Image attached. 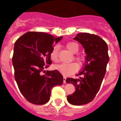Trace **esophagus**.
<instances>
[{"label": "esophagus", "instance_id": "esophagus-1", "mask_svg": "<svg viewBox=\"0 0 121 121\" xmlns=\"http://www.w3.org/2000/svg\"><path fill=\"white\" fill-rule=\"evenodd\" d=\"M66 77L65 76H63V82L66 83Z\"/></svg>", "mask_w": 121, "mask_h": 121}]
</instances>
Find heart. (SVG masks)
I'll return each instance as SVG.
<instances>
[{"label": "heart", "instance_id": "obj_1", "mask_svg": "<svg viewBox=\"0 0 121 121\" xmlns=\"http://www.w3.org/2000/svg\"><path fill=\"white\" fill-rule=\"evenodd\" d=\"M66 48L70 51L72 53H77L79 50V45L75 42H68L66 44ZM58 46H55L52 49L50 56L52 60L55 62H58L59 60L58 58ZM77 58L80 63L84 62L85 58L83 56H77ZM56 69L58 70L61 73L64 75H70L71 74L74 73L78 70L79 66L78 64L75 63H61L56 66Z\"/></svg>", "mask_w": 121, "mask_h": 121}]
</instances>
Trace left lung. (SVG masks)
<instances>
[{"label":"left lung","mask_w":121,"mask_h":121,"mask_svg":"<svg viewBox=\"0 0 121 121\" xmlns=\"http://www.w3.org/2000/svg\"><path fill=\"white\" fill-rule=\"evenodd\" d=\"M84 48L86 57L78 78H67L66 82L72 83L75 92L67 96L68 102L74 105L89 103L99 92L109 62L108 46L104 39L95 35L86 33L77 34L74 38Z\"/></svg>","instance_id":"left-lung-1"}]
</instances>
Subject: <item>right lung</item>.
<instances>
[{
    "instance_id": "right-lung-1",
    "label": "right lung",
    "mask_w": 121,
    "mask_h": 121,
    "mask_svg": "<svg viewBox=\"0 0 121 121\" xmlns=\"http://www.w3.org/2000/svg\"><path fill=\"white\" fill-rule=\"evenodd\" d=\"M62 38L31 31L15 42L12 56L15 80L21 93L31 103H47L53 86L63 83V75L57 70H47L44 75L41 73L51 64L50 54L53 44Z\"/></svg>"
}]
</instances>
